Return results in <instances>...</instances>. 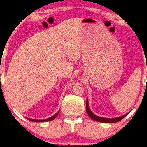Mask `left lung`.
<instances>
[{"instance_id": "left-lung-1", "label": "left lung", "mask_w": 147, "mask_h": 147, "mask_svg": "<svg viewBox=\"0 0 147 147\" xmlns=\"http://www.w3.org/2000/svg\"><path fill=\"white\" fill-rule=\"evenodd\" d=\"M86 112H87L88 116H89L92 119L96 120V121L97 122H106V123H114V122H117L118 121H120V120H121L122 119H123V118L125 117L126 116H127L128 114V113H126V114H124V115L119 116V117L112 118L100 117V116H98L97 115H96V114H94L93 112L90 110L89 108V104H88V98H87V100H86Z\"/></svg>"}]
</instances>
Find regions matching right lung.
<instances>
[{
	"label": "right lung",
	"mask_w": 147,
	"mask_h": 147,
	"mask_svg": "<svg viewBox=\"0 0 147 147\" xmlns=\"http://www.w3.org/2000/svg\"><path fill=\"white\" fill-rule=\"evenodd\" d=\"M59 110L55 114H54L53 116H52L51 117H49V118H47V119H45V120H36V119H33V118H27V119H28L31 122H44L51 121V120H53V119H55V118L57 117V116L58 115V114H59Z\"/></svg>",
	"instance_id": "add662e5"
}]
</instances>
